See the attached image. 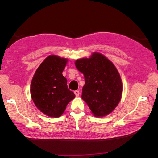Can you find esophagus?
I'll return each instance as SVG.
<instances>
[{
  "instance_id": "esophagus-1",
  "label": "esophagus",
  "mask_w": 158,
  "mask_h": 158,
  "mask_svg": "<svg viewBox=\"0 0 158 158\" xmlns=\"http://www.w3.org/2000/svg\"><path fill=\"white\" fill-rule=\"evenodd\" d=\"M74 94H75L76 97H78L80 95V92L78 90H76V91H74Z\"/></svg>"
}]
</instances>
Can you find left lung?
Listing matches in <instances>:
<instances>
[{
	"mask_svg": "<svg viewBox=\"0 0 158 158\" xmlns=\"http://www.w3.org/2000/svg\"><path fill=\"white\" fill-rule=\"evenodd\" d=\"M84 75L82 98L95 117L111 113L120 102L122 95L121 76L114 64L103 55L95 52L89 59L75 62Z\"/></svg>",
	"mask_w": 158,
	"mask_h": 158,
	"instance_id": "obj_1",
	"label": "left lung"
}]
</instances>
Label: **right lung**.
<instances>
[{
    "instance_id": "1",
    "label": "right lung",
    "mask_w": 158,
    "mask_h": 158,
    "mask_svg": "<svg viewBox=\"0 0 158 158\" xmlns=\"http://www.w3.org/2000/svg\"><path fill=\"white\" fill-rule=\"evenodd\" d=\"M67 59L50 55L37 69L31 84V96L35 106L46 115L59 117L75 94L63 76Z\"/></svg>"
}]
</instances>
